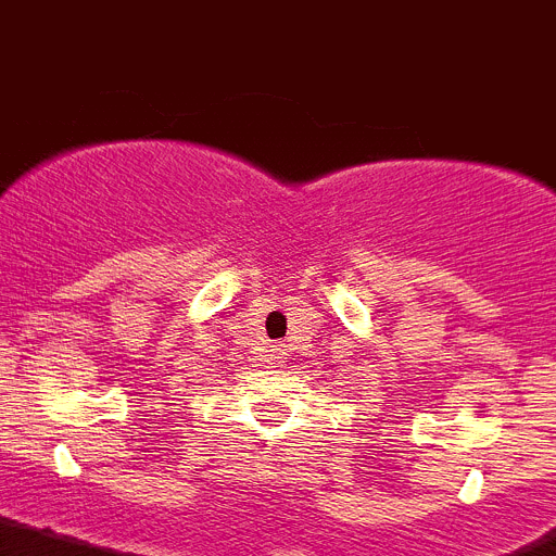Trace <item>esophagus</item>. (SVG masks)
<instances>
[{"label": "esophagus", "mask_w": 556, "mask_h": 556, "mask_svg": "<svg viewBox=\"0 0 556 556\" xmlns=\"http://www.w3.org/2000/svg\"><path fill=\"white\" fill-rule=\"evenodd\" d=\"M271 352H274V354H271V363H274V365L282 363V354H285L282 349H271Z\"/></svg>", "instance_id": "esophagus-1"}]
</instances>
